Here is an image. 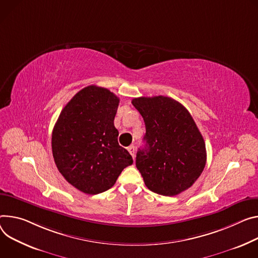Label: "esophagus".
Instances as JSON below:
<instances>
[{
  "label": "esophagus",
  "instance_id": "34e87169",
  "mask_svg": "<svg viewBox=\"0 0 258 258\" xmlns=\"http://www.w3.org/2000/svg\"><path fill=\"white\" fill-rule=\"evenodd\" d=\"M127 150L131 153V155L133 156V158H135V147L133 145H131L130 147H127Z\"/></svg>",
  "mask_w": 258,
  "mask_h": 258
}]
</instances>
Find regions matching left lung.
I'll return each instance as SVG.
<instances>
[{"instance_id": "left-lung-1", "label": "left lung", "mask_w": 258, "mask_h": 258, "mask_svg": "<svg viewBox=\"0 0 258 258\" xmlns=\"http://www.w3.org/2000/svg\"><path fill=\"white\" fill-rule=\"evenodd\" d=\"M142 115L145 146L139 149L136 167L151 191L174 197L188 189L206 166L204 138L182 104L157 96L132 101Z\"/></svg>"}]
</instances>
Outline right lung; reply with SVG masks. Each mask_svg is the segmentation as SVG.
Masks as SVG:
<instances>
[{"label":"right lung","mask_w":258,"mask_h":258,"mask_svg":"<svg viewBox=\"0 0 258 258\" xmlns=\"http://www.w3.org/2000/svg\"><path fill=\"white\" fill-rule=\"evenodd\" d=\"M119 99L104 87L89 85L61 110L52 131V154L63 178L87 195L104 192L133 165L118 144L114 118Z\"/></svg>","instance_id":"1"}]
</instances>
